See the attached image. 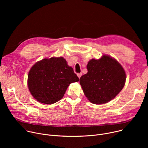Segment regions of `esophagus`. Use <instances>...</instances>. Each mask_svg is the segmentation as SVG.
Listing matches in <instances>:
<instances>
[{"label": "esophagus", "mask_w": 148, "mask_h": 148, "mask_svg": "<svg viewBox=\"0 0 148 148\" xmlns=\"http://www.w3.org/2000/svg\"><path fill=\"white\" fill-rule=\"evenodd\" d=\"M81 75H82V73H78V74H77V76H78V77L79 78H80V77H81Z\"/></svg>", "instance_id": "esophagus-1"}]
</instances>
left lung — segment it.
<instances>
[{
    "label": "left lung",
    "mask_w": 148,
    "mask_h": 148,
    "mask_svg": "<svg viewBox=\"0 0 148 148\" xmlns=\"http://www.w3.org/2000/svg\"><path fill=\"white\" fill-rule=\"evenodd\" d=\"M88 72L82 75L79 83L83 92L92 103L102 104L113 99L122 90L126 74L119 62L103 55L91 59L87 66Z\"/></svg>",
    "instance_id": "8db88e82"
}]
</instances>
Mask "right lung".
<instances>
[{"label": "right lung", "instance_id": "add662e5", "mask_svg": "<svg viewBox=\"0 0 148 148\" xmlns=\"http://www.w3.org/2000/svg\"><path fill=\"white\" fill-rule=\"evenodd\" d=\"M78 81L66 59L51 57L41 60L33 66L29 72L27 85L37 101L52 104L63 97L71 83Z\"/></svg>", "mask_w": 148, "mask_h": 148}]
</instances>
